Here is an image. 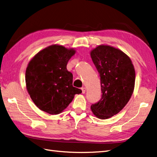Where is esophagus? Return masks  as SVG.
<instances>
[{"instance_id": "1", "label": "esophagus", "mask_w": 157, "mask_h": 157, "mask_svg": "<svg viewBox=\"0 0 157 157\" xmlns=\"http://www.w3.org/2000/svg\"><path fill=\"white\" fill-rule=\"evenodd\" d=\"M81 90H82V94H84L85 92H86V88H81Z\"/></svg>"}]
</instances>
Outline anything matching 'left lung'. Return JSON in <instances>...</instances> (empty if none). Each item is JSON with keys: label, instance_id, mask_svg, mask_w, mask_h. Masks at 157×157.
<instances>
[{"label": "left lung", "instance_id": "obj_1", "mask_svg": "<svg viewBox=\"0 0 157 157\" xmlns=\"http://www.w3.org/2000/svg\"><path fill=\"white\" fill-rule=\"evenodd\" d=\"M90 56L100 76L102 93L99 101L90 108L97 118L107 119L129 101L134 90L135 69L129 56L111 46L98 45Z\"/></svg>", "mask_w": 157, "mask_h": 157}]
</instances>
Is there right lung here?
I'll return each mask as SVG.
<instances>
[{
	"mask_svg": "<svg viewBox=\"0 0 157 157\" xmlns=\"http://www.w3.org/2000/svg\"><path fill=\"white\" fill-rule=\"evenodd\" d=\"M74 48L53 44L39 51L28 63L25 83L36 106L50 115L63 111L75 94L82 90L73 86V74L67 69Z\"/></svg>",
	"mask_w": 157,
	"mask_h": 157,
	"instance_id": "1",
	"label": "right lung"
}]
</instances>
